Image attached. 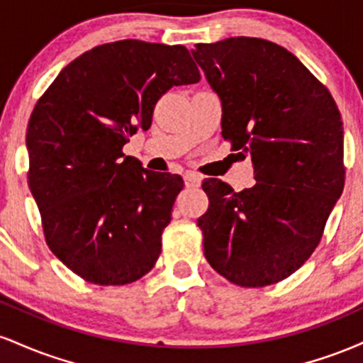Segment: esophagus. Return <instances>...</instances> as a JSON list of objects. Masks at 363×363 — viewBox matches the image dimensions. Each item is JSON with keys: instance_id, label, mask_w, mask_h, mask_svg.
<instances>
[{"instance_id": "34e87169", "label": "esophagus", "mask_w": 363, "mask_h": 363, "mask_svg": "<svg viewBox=\"0 0 363 363\" xmlns=\"http://www.w3.org/2000/svg\"><path fill=\"white\" fill-rule=\"evenodd\" d=\"M184 184L186 187H199L201 186V177L194 172L184 174Z\"/></svg>"}]
</instances>
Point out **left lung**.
<instances>
[{"label": "left lung", "instance_id": "1", "mask_svg": "<svg viewBox=\"0 0 363 363\" xmlns=\"http://www.w3.org/2000/svg\"><path fill=\"white\" fill-rule=\"evenodd\" d=\"M222 101V136L251 153L256 184L205 179L198 218L211 268L245 289L285 280L311 257L345 186L343 123L329 90L290 51L256 37L193 51Z\"/></svg>", "mask_w": 363, "mask_h": 363}]
</instances>
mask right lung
Masks as SVG:
<instances>
[{
    "label": "right lung",
    "mask_w": 363,
    "mask_h": 363,
    "mask_svg": "<svg viewBox=\"0 0 363 363\" xmlns=\"http://www.w3.org/2000/svg\"><path fill=\"white\" fill-rule=\"evenodd\" d=\"M199 80L184 45L126 39L83 52L37 101L28 187L49 249L85 281L126 285L155 266L184 182L143 169L123 147L152 126L165 91Z\"/></svg>",
    "instance_id": "1"
}]
</instances>
